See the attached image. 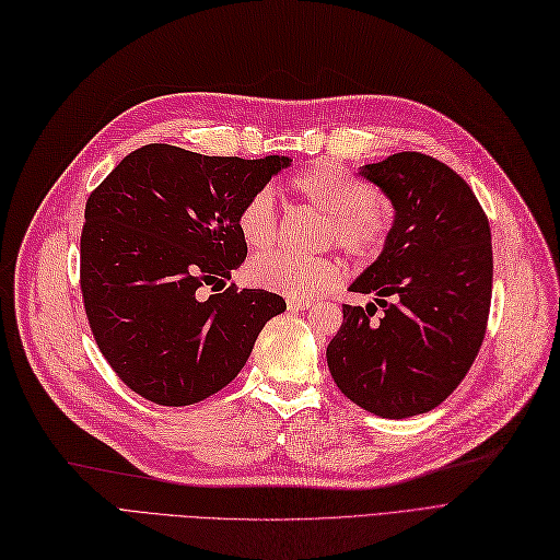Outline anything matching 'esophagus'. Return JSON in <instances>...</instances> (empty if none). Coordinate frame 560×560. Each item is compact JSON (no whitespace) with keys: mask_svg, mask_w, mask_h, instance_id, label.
I'll return each instance as SVG.
<instances>
[{"mask_svg":"<svg viewBox=\"0 0 560 560\" xmlns=\"http://www.w3.org/2000/svg\"><path fill=\"white\" fill-rule=\"evenodd\" d=\"M285 304H288V308H291V312H304V308L312 306V300H295V298H291Z\"/></svg>","mask_w":560,"mask_h":560,"instance_id":"34e87169","label":"esophagus"}]
</instances>
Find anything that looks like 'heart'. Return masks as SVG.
<instances>
[{"label":"heart","mask_w":560,"mask_h":560,"mask_svg":"<svg viewBox=\"0 0 560 560\" xmlns=\"http://www.w3.org/2000/svg\"><path fill=\"white\" fill-rule=\"evenodd\" d=\"M295 198L325 217L323 240L337 244L353 258H371L385 244L392 214L374 196V189L350 171L335 163H318L293 177ZM237 231L248 248H265L277 237V207L269 189L246 198L237 212ZM246 277L265 291L295 300L327 293L341 279L335 258H291L283 254H260L246 267Z\"/></svg>","instance_id":"obj_1"}]
</instances>
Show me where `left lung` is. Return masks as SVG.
Returning <instances> with one entry per match:
<instances>
[{
	"mask_svg": "<svg viewBox=\"0 0 560 560\" xmlns=\"http://www.w3.org/2000/svg\"><path fill=\"white\" fill-rule=\"evenodd\" d=\"M360 175L389 198L395 221L381 256L350 283L374 302L343 304L327 366L350 401L401 420L443 404L478 355L491 304V231L470 186L439 159L399 152Z\"/></svg>",
	"mask_w": 560,
	"mask_h": 560,
	"instance_id": "left-lung-1",
	"label": "left lung"
}]
</instances>
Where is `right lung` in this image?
Returning <instances> with one entry per match:
<instances>
[{
  "mask_svg": "<svg viewBox=\"0 0 560 560\" xmlns=\"http://www.w3.org/2000/svg\"><path fill=\"white\" fill-rule=\"evenodd\" d=\"M288 165V156H205L154 142L90 194L82 300L98 350L136 395L159 406L212 397L240 374L265 323L285 312L277 293L220 288L246 258L240 207Z\"/></svg>",
  "mask_w": 560,
  "mask_h": 560,
  "instance_id": "1",
  "label": "right lung"
}]
</instances>
